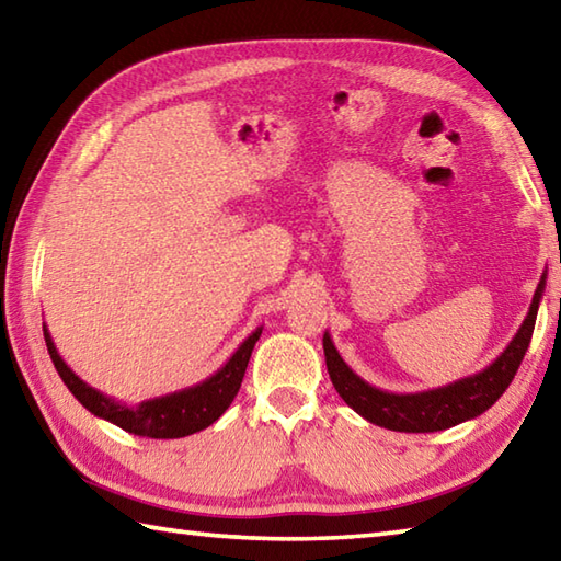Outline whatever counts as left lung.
I'll return each instance as SVG.
<instances>
[{"label": "left lung", "instance_id": "left-lung-1", "mask_svg": "<svg viewBox=\"0 0 561 561\" xmlns=\"http://www.w3.org/2000/svg\"><path fill=\"white\" fill-rule=\"evenodd\" d=\"M547 284V270L542 272L540 284H537L530 311L520 323L518 333L513 335L508 347L477 375L457 379L445 387L415 391V393H393L371 387L369 381L362 379L350 369L347 362L340 357L337 347L333 345L331 333L323 335V353L325 367L335 391L343 397L350 409L357 411L362 419L375 423L387 431L399 433H437L445 427L459 425L465 421L477 419L496 403L503 391L508 389L515 371L528 353L530 337L535 331L537 309H540L542 294Z\"/></svg>", "mask_w": 561, "mask_h": 561}]
</instances>
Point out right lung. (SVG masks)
<instances>
[{"mask_svg": "<svg viewBox=\"0 0 561 561\" xmlns=\"http://www.w3.org/2000/svg\"><path fill=\"white\" fill-rule=\"evenodd\" d=\"M260 335L262 325L255 328V331L238 345L236 353L228 357L221 369H216L211 377L194 383V387L164 393V397L146 399L140 403H124L106 397V393L90 387L84 379L77 377L68 367V362L60 357L46 323H43V337H46L48 355L55 369H58L60 379L65 381V387L72 391V397L80 401L87 411L94 413L96 419L114 423L126 433H134L140 437H156V440H174V437L194 435L221 419L228 405L233 403L240 383H243L252 347H255Z\"/></svg>", "mask_w": 561, "mask_h": 561, "instance_id": "right-lung-1", "label": "right lung"}]
</instances>
